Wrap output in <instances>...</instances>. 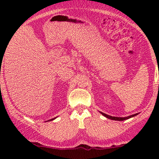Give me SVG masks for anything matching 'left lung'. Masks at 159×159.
<instances>
[{
	"label": "left lung",
	"instance_id": "obj_1",
	"mask_svg": "<svg viewBox=\"0 0 159 159\" xmlns=\"http://www.w3.org/2000/svg\"><path fill=\"white\" fill-rule=\"evenodd\" d=\"M99 112L101 113V114H102L104 116H105V117L107 118V119H110V120H117V121H123V120L130 119V118L134 117V116H135L138 114H138H134L130 115V116H125V117H117V116H110V115H107L106 114H105V113L101 112V111H99Z\"/></svg>",
	"mask_w": 159,
	"mask_h": 159
}]
</instances>
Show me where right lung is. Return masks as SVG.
I'll list each match as a JSON object with an SVG mask.
<instances>
[{"mask_svg": "<svg viewBox=\"0 0 159 159\" xmlns=\"http://www.w3.org/2000/svg\"><path fill=\"white\" fill-rule=\"evenodd\" d=\"M57 117H54V118H53V119H51V120H48V121H52V120H55ZM47 122V121H46Z\"/></svg>", "mask_w": 159, "mask_h": 159, "instance_id": "1", "label": "right lung"}]
</instances>
